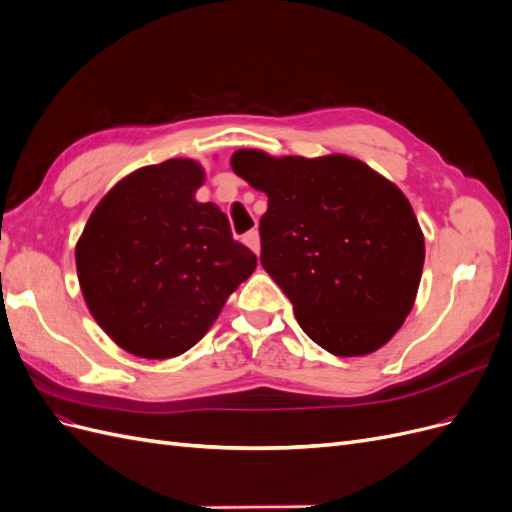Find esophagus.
Listing matches in <instances>:
<instances>
[{"mask_svg":"<svg viewBox=\"0 0 512 512\" xmlns=\"http://www.w3.org/2000/svg\"><path fill=\"white\" fill-rule=\"evenodd\" d=\"M243 243L250 247V250L258 256L260 254V235H258V230H250V232H245L243 235Z\"/></svg>","mask_w":512,"mask_h":512,"instance_id":"1","label":"esophagus"}]
</instances>
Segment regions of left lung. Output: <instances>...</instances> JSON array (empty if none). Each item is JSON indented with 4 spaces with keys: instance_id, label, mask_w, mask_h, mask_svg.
<instances>
[{
    "instance_id": "8db88e82",
    "label": "left lung",
    "mask_w": 512,
    "mask_h": 512,
    "mask_svg": "<svg viewBox=\"0 0 512 512\" xmlns=\"http://www.w3.org/2000/svg\"><path fill=\"white\" fill-rule=\"evenodd\" d=\"M230 164L269 196L260 262L307 337L335 356H365L389 342L410 314L425 262L404 192L344 153L273 158L239 149Z\"/></svg>"
}]
</instances>
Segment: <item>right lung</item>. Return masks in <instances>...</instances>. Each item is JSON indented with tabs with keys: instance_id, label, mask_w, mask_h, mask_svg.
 Wrapping results in <instances>:
<instances>
[{
	"instance_id": "1",
	"label": "right lung",
	"mask_w": 512,
	"mask_h": 512,
	"mask_svg": "<svg viewBox=\"0 0 512 512\" xmlns=\"http://www.w3.org/2000/svg\"><path fill=\"white\" fill-rule=\"evenodd\" d=\"M203 183L190 158L138 168L108 190L76 243L91 316L134 356L190 350L256 269L220 207L194 198Z\"/></svg>"
}]
</instances>
